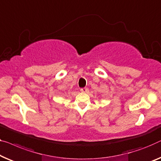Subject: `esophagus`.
<instances>
[{
  "instance_id": "obj_1",
  "label": "esophagus",
  "mask_w": 161,
  "mask_h": 161,
  "mask_svg": "<svg viewBox=\"0 0 161 161\" xmlns=\"http://www.w3.org/2000/svg\"><path fill=\"white\" fill-rule=\"evenodd\" d=\"M88 88H87V87H84V88H81V90H80V91L81 92H84V93H85V92H88Z\"/></svg>"
}]
</instances>
